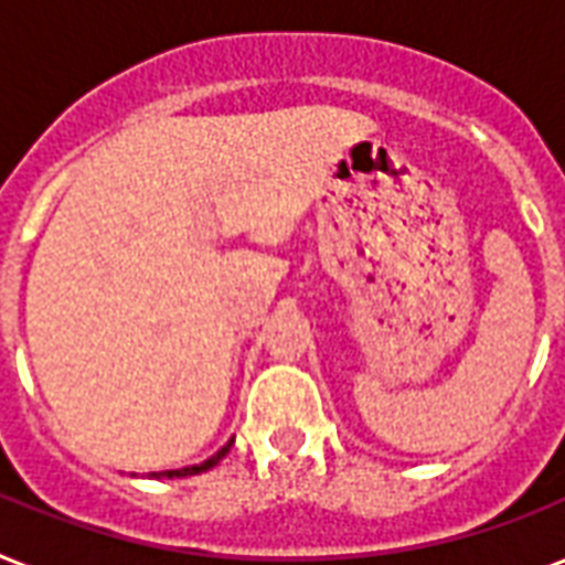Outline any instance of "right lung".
I'll list each match as a JSON object with an SVG mask.
<instances>
[{"instance_id": "obj_1", "label": "right lung", "mask_w": 565, "mask_h": 565, "mask_svg": "<svg viewBox=\"0 0 565 565\" xmlns=\"http://www.w3.org/2000/svg\"><path fill=\"white\" fill-rule=\"evenodd\" d=\"M230 446H233V440L227 443V446H221L218 452L212 455V458H206L203 463H191V467H182V470H164V473H152V476H167V479H182V476H198V473H206V470H212L215 463L224 458V455L230 452Z\"/></svg>"}]
</instances>
